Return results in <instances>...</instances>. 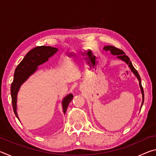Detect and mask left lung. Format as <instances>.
Returning <instances> with one entry per match:
<instances>
[{
    "mask_svg": "<svg viewBox=\"0 0 156 156\" xmlns=\"http://www.w3.org/2000/svg\"><path fill=\"white\" fill-rule=\"evenodd\" d=\"M103 49L105 50V51H109L111 52V54L113 56H115L116 58L118 59H120L121 60H122L123 62H125L126 65H128L129 67L130 68V69L134 75H135L136 77L138 79V81H139V86H140V91H141V94H142V104H141V106H140V111L141 110V108L142 107V105H143L144 103V91H143V88H142V84H141V78L140 77V75L139 73L137 72L136 69L132 65L131 62L130 61V59H129V58L126 56L125 55V53L122 50H120L119 49L116 48V47H113V46H111V45H106L103 47Z\"/></svg>",
    "mask_w": 156,
    "mask_h": 156,
    "instance_id": "left-lung-1",
    "label": "left lung"
}]
</instances>
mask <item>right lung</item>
<instances>
[{
	"instance_id": "add662e5",
	"label": "right lung",
	"mask_w": 156,
	"mask_h": 156,
	"mask_svg": "<svg viewBox=\"0 0 156 156\" xmlns=\"http://www.w3.org/2000/svg\"><path fill=\"white\" fill-rule=\"evenodd\" d=\"M56 47L50 46L36 47L29 51L19 65L16 68L14 80L11 85V96L13 110L18 120L20 121L17 113V96L22 84L33 75L38 69V66L46 62L49 58L58 51ZM73 94H69L62 100V107L64 114H65L69 102L73 99Z\"/></svg>"
}]
</instances>
